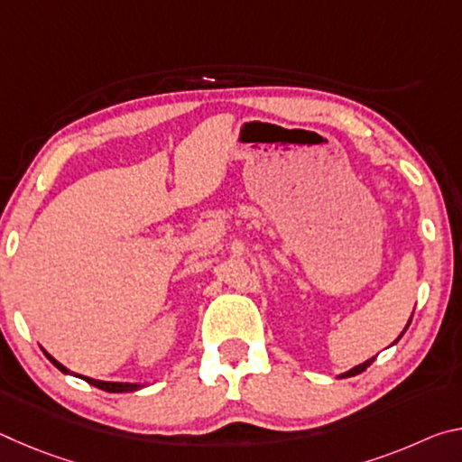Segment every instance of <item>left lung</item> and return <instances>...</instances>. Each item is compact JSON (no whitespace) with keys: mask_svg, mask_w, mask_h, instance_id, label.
I'll use <instances>...</instances> for the list:
<instances>
[{"mask_svg":"<svg viewBox=\"0 0 462 462\" xmlns=\"http://www.w3.org/2000/svg\"><path fill=\"white\" fill-rule=\"evenodd\" d=\"M410 322H411V318H410ZM410 322L408 324H405V328H403V332L405 330H408V326H410ZM403 332L400 334V338H402V336H403ZM400 338H397V340H400ZM397 340L393 342V344H397ZM374 361V356L373 358H369V361H365L363 365H356V366H353V369H350V371H346V373H342V374H338V379H346V377H355V374H358V373H363L365 369H369V366H371V363Z\"/></svg>","mask_w":462,"mask_h":462,"instance_id":"left-lung-1","label":"left lung"}]
</instances>
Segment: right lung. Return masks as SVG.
<instances>
[{"label": "right lung", "mask_w": 462, "mask_h": 462, "mask_svg": "<svg viewBox=\"0 0 462 462\" xmlns=\"http://www.w3.org/2000/svg\"><path fill=\"white\" fill-rule=\"evenodd\" d=\"M44 355H46V358H49V361L57 366V369L60 371V373H65V374H75V377H79V379H83V381H88L89 385H93V387H97V389H104V391H107V393H130V391H138V389H143V387H146L148 383H120V381H97V379H91V377H85V374H77V373H73V371H69L65 365H60L57 358L54 356H51L49 353H46L44 350Z\"/></svg>", "instance_id": "right-lung-1"}]
</instances>
